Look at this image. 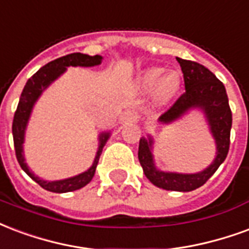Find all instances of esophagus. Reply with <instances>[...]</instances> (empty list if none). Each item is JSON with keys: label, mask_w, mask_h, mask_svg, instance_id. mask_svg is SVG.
Listing matches in <instances>:
<instances>
[{"label": "esophagus", "mask_w": 249, "mask_h": 249, "mask_svg": "<svg viewBox=\"0 0 249 249\" xmlns=\"http://www.w3.org/2000/svg\"><path fill=\"white\" fill-rule=\"evenodd\" d=\"M139 119V115L135 110H126L122 114V122L123 123H134Z\"/></svg>", "instance_id": "esophagus-1"}]
</instances>
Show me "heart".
<instances>
[{"label": "heart", "instance_id": "b5f03b06", "mask_svg": "<svg viewBox=\"0 0 249 249\" xmlns=\"http://www.w3.org/2000/svg\"><path fill=\"white\" fill-rule=\"evenodd\" d=\"M162 69H150L141 75L139 82L142 85L144 90H151L155 86V98L159 102H166L168 99H171L175 92L179 89V78L177 74H167L166 77H163Z\"/></svg>", "mask_w": 249, "mask_h": 249}]
</instances>
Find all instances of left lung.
<instances>
[{
    "label": "left lung",
    "mask_w": 249,
    "mask_h": 249,
    "mask_svg": "<svg viewBox=\"0 0 249 249\" xmlns=\"http://www.w3.org/2000/svg\"><path fill=\"white\" fill-rule=\"evenodd\" d=\"M177 59L182 67L186 91L166 112H163L159 122L168 124L184 115L188 110L200 108L206 115L212 137L216 143V158L206 170L196 174L159 171L154 164L151 154L154 143L151 137H148V139L141 138L138 158L144 175L154 186L167 191L188 192L203 186L226 160L230 150L232 112L228 105L226 87L213 72L194 61H187L182 58Z\"/></svg>",
    "instance_id": "1"
}]
</instances>
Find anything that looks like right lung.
<instances>
[{
	"label": "right lung",
	"instance_id": "obj_1",
	"mask_svg": "<svg viewBox=\"0 0 249 249\" xmlns=\"http://www.w3.org/2000/svg\"><path fill=\"white\" fill-rule=\"evenodd\" d=\"M102 62V57L101 55H87L82 53H72V54H67L65 57L54 59L48 65L41 67L32 78H29L26 82L23 91L19 98L17 110L14 114V119H13V141H14V150H16V157L19 163V166L23 171L28 174L29 177L32 178L33 180L38 183L39 186L48 190L50 192H57V194H62V192H71L75 190L82 188L86 184L91 182L92 177L95 174V168H97L98 160L102 154V150L105 144H106L107 139L110 137V132H102L99 135V147H98L97 155L94 159L92 166L87 170V171L79 174L77 177L69 178V179H63V180H55V182H48L43 180L37 175H34L30 170H29L28 164L25 162L23 158V141H25V130L28 126V121L32 114L33 106L37 102L39 95L42 94L43 90L53 82L55 81L61 74L66 71V67L69 66H97Z\"/></svg>",
	"mask_w": 249,
	"mask_h": 249
}]
</instances>
